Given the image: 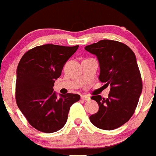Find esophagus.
Here are the masks:
<instances>
[{
	"instance_id": "34e87169",
	"label": "esophagus",
	"mask_w": 156,
	"mask_h": 156,
	"mask_svg": "<svg viewBox=\"0 0 156 156\" xmlns=\"http://www.w3.org/2000/svg\"><path fill=\"white\" fill-rule=\"evenodd\" d=\"M81 98L84 101H88L90 100V96H88V95H81Z\"/></svg>"
}]
</instances>
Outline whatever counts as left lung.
Here are the masks:
<instances>
[{
	"label": "left lung",
	"instance_id": "1",
	"mask_svg": "<svg viewBox=\"0 0 156 156\" xmlns=\"http://www.w3.org/2000/svg\"><path fill=\"white\" fill-rule=\"evenodd\" d=\"M95 55L100 66L101 82L110 86L108 98L92 96L98 104L97 113L90 116L93 125L105 130L115 129L126 123L134 113L142 92V80L137 59L127 45L102 40L85 47Z\"/></svg>",
	"mask_w": 156,
	"mask_h": 156
}]
</instances>
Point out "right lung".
I'll return each instance as SVG.
<instances>
[{
  "instance_id": "obj_1",
  "label": "right lung",
  "mask_w": 156,
  "mask_h": 156,
  "mask_svg": "<svg viewBox=\"0 0 156 156\" xmlns=\"http://www.w3.org/2000/svg\"><path fill=\"white\" fill-rule=\"evenodd\" d=\"M79 46L44 44L28 51L22 57L16 71V103L35 129L44 133L61 129L68 119L69 108L80 98L76 94H59L54 83L63 66Z\"/></svg>"
}]
</instances>
